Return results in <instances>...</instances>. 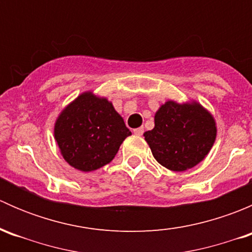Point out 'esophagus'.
Returning <instances> with one entry per match:
<instances>
[{
    "instance_id": "1",
    "label": "esophagus",
    "mask_w": 252,
    "mask_h": 252,
    "mask_svg": "<svg viewBox=\"0 0 252 252\" xmlns=\"http://www.w3.org/2000/svg\"><path fill=\"white\" fill-rule=\"evenodd\" d=\"M134 134H135V135H138V136H141L142 134H144V128H142V126H140V128H136V129H134Z\"/></svg>"
}]
</instances>
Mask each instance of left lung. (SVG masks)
Instances as JSON below:
<instances>
[{"mask_svg": "<svg viewBox=\"0 0 252 252\" xmlns=\"http://www.w3.org/2000/svg\"><path fill=\"white\" fill-rule=\"evenodd\" d=\"M155 159L173 172H184L208 155L217 136L212 114L196 101L168 100L155 113V126L145 131Z\"/></svg>", "mask_w": 252, "mask_h": 252, "instance_id": "1", "label": "left lung"}]
</instances>
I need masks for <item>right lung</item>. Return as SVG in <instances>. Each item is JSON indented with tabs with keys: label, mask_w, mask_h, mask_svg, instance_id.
Here are the masks:
<instances>
[{
	"label": "right lung",
	"mask_w": 252,
	"mask_h": 252,
	"mask_svg": "<svg viewBox=\"0 0 252 252\" xmlns=\"http://www.w3.org/2000/svg\"><path fill=\"white\" fill-rule=\"evenodd\" d=\"M55 140L64 161L80 172L110 163L131 131L111 101L93 91L65 106L55 123Z\"/></svg>",
	"instance_id": "add662e5"
}]
</instances>
